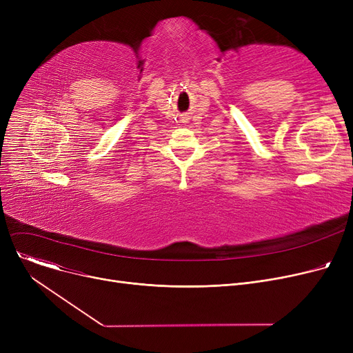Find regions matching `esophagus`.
<instances>
[{"label": "esophagus", "mask_w": 353, "mask_h": 353, "mask_svg": "<svg viewBox=\"0 0 353 353\" xmlns=\"http://www.w3.org/2000/svg\"><path fill=\"white\" fill-rule=\"evenodd\" d=\"M188 120H189V116H183V117H181V121H183V123H188Z\"/></svg>", "instance_id": "obj_1"}]
</instances>
